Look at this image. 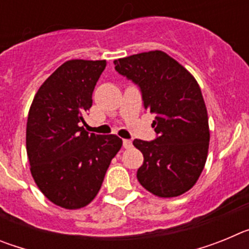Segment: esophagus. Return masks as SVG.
<instances>
[{
  "instance_id": "esophagus-1",
  "label": "esophagus",
  "mask_w": 249,
  "mask_h": 249,
  "mask_svg": "<svg viewBox=\"0 0 249 249\" xmlns=\"http://www.w3.org/2000/svg\"><path fill=\"white\" fill-rule=\"evenodd\" d=\"M132 146H133V144H132L131 140H123V147H124V148H131Z\"/></svg>"
}]
</instances>
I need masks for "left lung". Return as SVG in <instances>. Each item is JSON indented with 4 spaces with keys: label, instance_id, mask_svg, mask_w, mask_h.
Masks as SVG:
<instances>
[{
    "label": "left lung",
    "instance_id": "8db88e82",
    "mask_svg": "<svg viewBox=\"0 0 249 249\" xmlns=\"http://www.w3.org/2000/svg\"><path fill=\"white\" fill-rule=\"evenodd\" d=\"M116 71L140 87L144 108L155 113L157 137L135 140L143 155L137 179L158 197H177L191 190L206 164L210 127L198 83L162 51L113 61Z\"/></svg>",
    "mask_w": 249,
    "mask_h": 249
}]
</instances>
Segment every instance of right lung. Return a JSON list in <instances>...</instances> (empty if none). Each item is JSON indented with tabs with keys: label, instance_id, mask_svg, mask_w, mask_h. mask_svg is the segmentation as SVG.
Instances as JSON below:
<instances>
[{
	"label": "right lung",
	"instance_id": "1",
	"mask_svg": "<svg viewBox=\"0 0 249 249\" xmlns=\"http://www.w3.org/2000/svg\"><path fill=\"white\" fill-rule=\"evenodd\" d=\"M106 61L71 59L59 66L35 96L26 148L39 191L56 206L77 210L97 196L112 158L122 147L116 135L83 128Z\"/></svg>",
	"mask_w": 249,
	"mask_h": 249
}]
</instances>
